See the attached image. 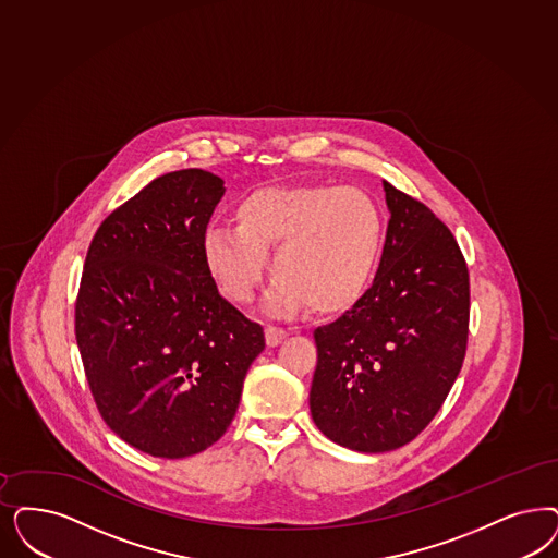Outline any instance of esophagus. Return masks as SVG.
<instances>
[{
    "label": "esophagus",
    "mask_w": 558,
    "mask_h": 558,
    "mask_svg": "<svg viewBox=\"0 0 558 558\" xmlns=\"http://www.w3.org/2000/svg\"><path fill=\"white\" fill-rule=\"evenodd\" d=\"M287 336H289V331L282 329V327H266V344H268L269 348L278 347Z\"/></svg>",
    "instance_id": "34e87169"
}]
</instances>
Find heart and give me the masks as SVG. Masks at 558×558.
Instances as JSON below:
<instances>
[{"instance_id": "heart-1", "label": "heart", "mask_w": 558, "mask_h": 558, "mask_svg": "<svg viewBox=\"0 0 558 558\" xmlns=\"http://www.w3.org/2000/svg\"><path fill=\"white\" fill-rule=\"evenodd\" d=\"M384 214L356 187L269 185L243 195L232 227H208L202 262L218 290L247 305L266 269L276 274L266 308L322 315L354 307L371 287L384 251Z\"/></svg>"}]
</instances>
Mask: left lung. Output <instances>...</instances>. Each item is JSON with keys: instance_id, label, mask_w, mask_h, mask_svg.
Returning a JSON list of instances; mask_svg holds the SVG:
<instances>
[{"instance_id": "8db88e82", "label": "left lung", "mask_w": 558, "mask_h": 558, "mask_svg": "<svg viewBox=\"0 0 558 558\" xmlns=\"http://www.w3.org/2000/svg\"><path fill=\"white\" fill-rule=\"evenodd\" d=\"M389 222L373 287L315 329L308 405L342 447L384 453L412 441L439 412L468 342L470 278L458 241L414 197L384 181Z\"/></svg>"}]
</instances>
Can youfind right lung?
I'll use <instances>...</instances> for the list:
<instances>
[{
    "instance_id": "right-lung-1",
    "label": "right lung",
    "mask_w": 558,
    "mask_h": 558,
    "mask_svg": "<svg viewBox=\"0 0 558 558\" xmlns=\"http://www.w3.org/2000/svg\"><path fill=\"white\" fill-rule=\"evenodd\" d=\"M225 181L162 174L111 211L86 253L76 342L107 426L135 449L179 460L208 449L234 418L264 327L220 296L202 234Z\"/></svg>"
}]
</instances>
